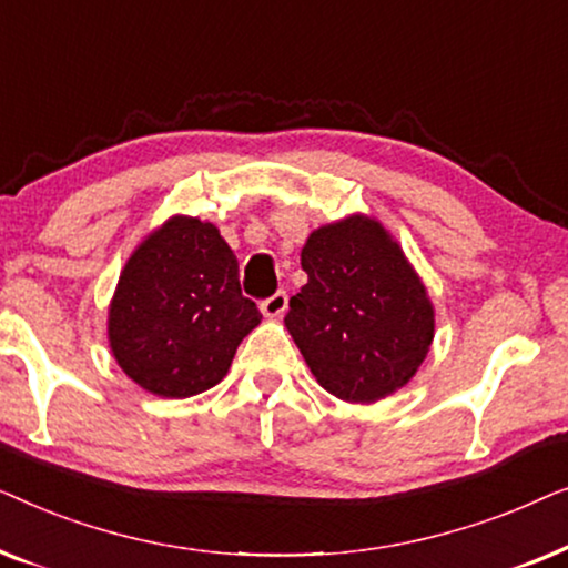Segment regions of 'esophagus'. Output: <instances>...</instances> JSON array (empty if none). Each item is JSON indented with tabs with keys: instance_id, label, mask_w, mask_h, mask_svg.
I'll return each mask as SVG.
<instances>
[{
	"instance_id": "34e87169",
	"label": "esophagus",
	"mask_w": 568,
	"mask_h": 568,
	"mask_svg": "<svg viewBox=\"0 0 568 568\" xmlns=\"http://www.w3.org/2000/svg\"><path fill=\"white\" fill-rule=\"evenodd\" d=\"M286 302H290L286 292H274L261 302V313L266 317H282L286 313Z\"/></svg>"
}]
</instances>
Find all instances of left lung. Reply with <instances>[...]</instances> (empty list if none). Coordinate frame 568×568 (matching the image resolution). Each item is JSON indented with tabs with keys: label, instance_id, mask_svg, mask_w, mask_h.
<instances>
[{
	"label": "left lung",
	"instance_id": "8db88e82",
	"mask_svg": "<svg viewBox=\"0 0 568 568\" xmlns=\"http://www.w3.org/2000/svg\"><path fill=\"white\" fill-rule=\"evenodd\" d=\"M307 284L290 300L286 331L321 387L377 403L406 387L434 341V305L390 230L348 214L310 232Z\"/></svg>",
	"mask_w": 568,
	"mask_h": 568
}]
</instances>
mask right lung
I'll return each mask as SVG.
<instances>
[{
    "mask_svg": "<svg viewBox=\"0 0 568 568\" xmlns=\"http://www.w3.org/2000/svg\"><path fill=\"white\" fill-rule=\"evenodd\" d=\"M261 323L243 297L237 258L220 230L173 214L121 268L108 305L113 359L142 390L191 398L222 383L247 333Z\"/></svg>",
    "mask_w": 568,
    "mask_h": 568,
    "instance_id": "1",
    "label": "right lung"
}]
</instances>
